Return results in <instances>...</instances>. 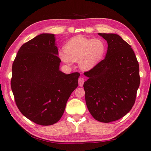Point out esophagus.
<instances>
[{
  "label": "esophagus",
  "instance_id": "1",
  "mask_svg": "<svg viewBox=\"0 0 151 151\" xmlns=\"http://www.w3.org/2000/svg\"><path fill=\"white\" fill-rule=\"evenodd\" d=\"M84 79L83 78H80L78 79V84L80 86H83V84H84Z\"/></svg>",
  "mask_w": 151,
  "mask_h": 151
}]
</instances>
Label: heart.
<instances>
[{
	"instance_id": "1",
	"label": "heart",
	"mask_w": 151,
	"mask_h": 151,
	"mask_svg": "<svg viewBox=\"0 0 151 151\" xmlns=\"http://www.w3.org/2000/svg\"><path fill=\"white\" fill-rule=\"evenodd\" d=\"M106 51V44L104 40L78 36L73 37L66 43L65 49L59 50L58 56L67 64L78 61L81 69L89 70L102 59Z\"/></svg>"
}]
</instances>
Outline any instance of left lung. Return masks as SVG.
<instances>
[{"label": "left lung", "mask_w": 151, "mask_h": 151, "mask_svg": "<svg viewBox=\"0 0 151 151\" xmlns=\"http://www.w3.org/2000/svg\"><path fill=\"white\" fill-rule=\"evenodd\" d=\"M108 43L105 58L84 75L89 111L102 123L117 121L135 103L140 84L139 63L129 43L117 34L99 33Z\"/></svg>", "instance_id": "left-lung-1"}]
</instances>
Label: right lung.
Instances as JSON below:
<instances>
[{
    "instance_id": "add662e5",
    "label": "right lung",
    "mask_w": 151,
    "mask_h": 151,
    "mask_svg": "<svg viewBox=\"0 0 151 151\" xmlns=\"http://www.w3.org/2000/svg\"><path fill=\"white\" fill-rule=\"evenodd\" d=\"M55 37L41 34L22 45L12 65L11 88L22 114L48 126L63 114L70 94L78 86L79 73L60 70Z\"/></svg>"
}]
</instances>
